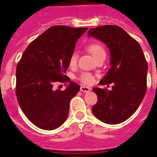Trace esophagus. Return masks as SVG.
<instances>
[{"label":"esophagus","mask_w":157,"mask_h":157,"mask_svg":"<svg viewBox=\"0 0 157 157\" xmlns=\"http://www.w3.org/2000/svg\"><path fill=\"white\" fill-rule=\"evenodd\" d=\"M91 89L88 86H81V92H85V93H87L89 91H90Z\"/></svg>","instance_id":"obj_1"}]
</instances>
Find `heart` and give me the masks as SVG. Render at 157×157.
<instances>
[{
    "mask_svg": "<svg viewBox=\"0 0 157 157\" xmlns=\"http://www.w3.org/2000/svg\"><path fill=\"white\" fill-rule=\"evenodd\" d=\"M88 50H90V52L91 54H93V56L94 58L98 56L99 54L105 53L104 49L98 44H92V45H89ZM77 59H78V54L76 52H73L71 54L70 59H69V65L71 67L75 66L76 63H77ZM80 80L85 84H91L94 81V77L91 74L84 72V73L81 74Z\"/></svg>",
    "mask_w": 157,
    "mask_h": 157,
    "instance_id": "heart-1",
    "label": "heart"
}]
</instances>
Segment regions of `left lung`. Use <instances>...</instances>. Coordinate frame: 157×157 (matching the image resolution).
Here are the masks:
<instances>
[{
	"label": "left lung",
	"instance_id": "obj_1",
	"mask_svg": "<svg viewBox=\"0 0 157 157\" xmlns=\"http://www.w3.org/2000/svg\"><path fill=\"white\" fill-rule=\"evenodd\" d=\"M89 37L107 45L110 52V69L100 85L114 84L112 90L94 88L98 102L92 112L106 124L124 122L136 112L147 91V63L139 42L115 25L90 28Z\"/></svg>",
	"mask_w": 157,
	"mask_h": 157
}]
</instances>
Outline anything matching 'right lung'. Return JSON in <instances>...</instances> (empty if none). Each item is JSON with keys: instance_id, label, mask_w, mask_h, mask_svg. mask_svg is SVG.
I'll use <instances>...</instances> for the list:
<instances>
[{"instance_id": "obj_1", "label": "right lung", "mask_w": 157, "mask_h": 157, "mask_svg": "<svg viewBox=\"0 0 157 157\" xmlns=\"http://www.w3.org/2000/svg\"><path fill=\"white\" fill-rule=\"evenodd\" d=\"M88 28L53 26L29 44L16 68V95L21 109L40 129L53 130L67 120L69 103L80 90L73 81L62 91L56 82L69 81L65 75L76 40Z\"/></svg>"}]
</instances>
